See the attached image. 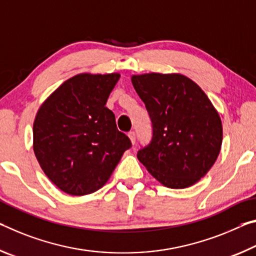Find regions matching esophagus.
Segmentation results:
<instances>
[{
  "label": "esophagus",
  "mask_w": 256,
  "mask_h": 256,
  "mask_svg": "<svg viewBox=\"0 0 256 256\" xmlns=\"http://www.w3.org/2000/svg\"><path fill=\"white\" fill-rule=\"evenodd\" d=\"M128 137H129V140H130L132 144V145L135 144V142H136V134L134 132H130L128 134Z\"/></svg>",
  "instance_id": "obj_1"
}]
</instances>
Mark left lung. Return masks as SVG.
Wrapping results in <instances>:
<instances>
[{
	"instance_id": "1",
	"label": "left lung",
	"mask_w": 256,
	"mask_h": 256,
	"mask_svg": "<svg viewBox=\"0 0 256 256\" xmlns=\"http://www.w3.org/2000/svg\"><path fill=\"white\" fill-rule=\"evenodd\" d=\"M153 124L137 158L163 186L182 190L208 172L222 144V122L203 90L182 74H132Z\"/></svg>"
}]
</instances>
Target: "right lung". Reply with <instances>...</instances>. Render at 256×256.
Masks as SVG:
<instances>
[{"label":"right lung","instance_id":"1","mask_svg":"<svg viewBox=\"0 0 256 256\" xmlns=\"http://www.w3.org/2000/svg\"><path fill=\"white\" fill-rule=\"evenodd\" d=\"M120 74H79L46 98L36 113L32 148L42 170L58 190L88 195L110 179L129 138L106 106Z\"/></svg>","mask_w":256,"mask_h":256}]
</instances>
